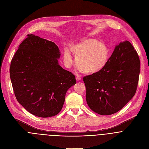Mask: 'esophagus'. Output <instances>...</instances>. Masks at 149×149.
<instances>
[{
	"instance_id": "esophagus-1",
	"label": "esophagus",
	"mask_w": 149,
	"mask_h": 149,
	"mask_svg": "<svg viewBox=\"0 0 149 149\" xmlns=\"http://www.w3.org/2000/svg\"><path fill=\"white\" fill-rule=\"evenodd\" d=\"M76 80H77V81H80V80H81V78H80V77H76Z\"/></svg>"
}]
</instances>
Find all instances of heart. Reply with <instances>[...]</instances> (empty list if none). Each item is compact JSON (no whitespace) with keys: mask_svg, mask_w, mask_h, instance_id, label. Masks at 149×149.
<instances>
[{"mask_svg":"<svg viewBox=\"0 0 149 149\" xmlns=\"http://www.w3.org/2000/svg\"><path fill=\"white\" fill-rule=\"evenodd\" d=\"M70 49L75 56L76 66L84 74H93L101 71L108 61V47L96 39H83L71 45ZM63 61L68 68L73 63L72 56L68 49L64 51Z\"/></svg>","mask_w":149,"mask_h":149,"instance_id":"obj_1","label":"heart"}]
</instances>
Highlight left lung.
<instances>
[{
	"instance_id": "obj_1",
	"label": "left lung",
	"mask_w": 149,
	"mask_h": 149,
	"mask_svg": "<svg viewBox=\"0 0 149 149\" xmlns=\"http://www.w3.org/2000/svg\"><path fill=\"white\" fill-rule=\"evenodd\" d=\"M140 72V58L132 45L120 42L101 71L83 78L89 108L103 116L120 110L135 95Z\"/></svg>"
}]
</instances>
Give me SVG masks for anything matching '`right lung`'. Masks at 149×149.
I'll return each mask as SVG.
<instances>
[{
    "label": "right lung",
    "instance_id": "add662e5",
    "mask_svg": "<svg viewBox=\"0 0 149 149\" xmlns=\"http://www.w3.org/2000/svg\"><path fill=\"white\" fill-rule=\"evenodd\" d=\"M60 57L54 42L31 34L12 58L9 74L17 100L36 116L57 115L66 92L76 83L75 75L59 65Z\"/></svg>",
    "mask_w": 149,
    "mask_h": 149
}]
</instances>
